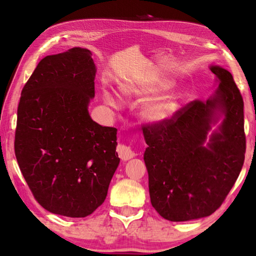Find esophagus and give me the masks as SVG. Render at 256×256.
Here are the masks:
<instances>
[{
	"mask_svg": "<svg viewBox=\"0 0 256 256\" xmlns=\"http://www.w3.org/2000/svg\"><path fill=\"white\" fill-rule=\"evenodd\" d=\"M116 152L118 154V157L122 160H128L135 156V153L132 150V148H130V146L124 145V144H118Z\"/></svg>",
	"mask_w": 256,
	"mask_h": 256,
	"instance_id": "obj_1",
	"label": "esophagus"
}]
</instances>
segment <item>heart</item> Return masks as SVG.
Here are the masks:
<instances>
[{
  "instance_id": "obj_1",
  "label": "heart",
  "mask_w": 256,
  "mask_h": 256,
  "mask_svg": "<svg viewBox=\"0 0 256 256\" xmlns=\"http://www.w3.org/2000/svg\"><path fill=\"white\" fill-rule=\"evenodd\" d=\"M172 84L168 80L165 79H155L150 81V84H145L140 88H135V86H128L125 88V91L128 94H133L138 96H150L155 94L158 92L166 90L170 88ZM104 99L110 104H116V101L114 96L110 92H104ZM179 108V96L177 94H170L166 96H162L160 98L150 101L148 106H145V116L148 118L152 122H160L166 121V120L170 118L174 114H175Z\"/></svg>"
}]
</instances>
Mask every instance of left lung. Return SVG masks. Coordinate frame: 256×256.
I'll use <instances>...</instances> for the list:
<instances>
[{"mask_svg":"<svg viewBox=\"0 0 256 256\" xmlns=\"http://www.w3.org/2000/svg\"><path fill=\"white\" fill-rule=\"evenodd\" d=\"M210 69L219 80L214 96L187 103L166 121L143 124L150 202L170 221L204 218L219 209L246 157L241 92L228 70ZM216 110L225 120L204 146Z\"/></svg>","mask_w":256,"mask_h":256,"instance_id":"obj_1","label":"left lung"}]
</instances>
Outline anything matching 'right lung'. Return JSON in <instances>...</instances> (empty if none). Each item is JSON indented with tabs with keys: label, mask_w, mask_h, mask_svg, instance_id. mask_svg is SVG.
<instances>
[{
	"label": "right lung",
	"mask_w": 256,
	"mask_h": 256,
	"mask_svg": "<svg viewBox=\"0 0 256 256\" xmlns=\"http://www.w3.org/2000/svg\"><path fill=\"white\" fill-rule=\"evenodd\" d=\"M74 47L42 58L18 108L14 150L20 170L42 208L84 218L104 201L118 166L116 128L89 116L96 64Z\"/></svg>",
	"instance_id": "add662e5"
}]
</instances>
